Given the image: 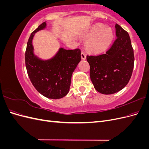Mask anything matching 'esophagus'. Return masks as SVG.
<instances>
[{
    "instance_id": "esophagus-1",
    "label": "esophagus",
    "mask_w": 149,
    "mask_h": 149,
    "mask_svg": "<svg viewBox=\"0 0 149 149\" xmlns=\"http://www.w3.org/2000/svg\"><path fill=\"white\" fill-rule=\"evenodd\" d=\"M81 59L82 60H86V55L84 53V52H82L81 54Z\"/></svg>"
}]
</instances>
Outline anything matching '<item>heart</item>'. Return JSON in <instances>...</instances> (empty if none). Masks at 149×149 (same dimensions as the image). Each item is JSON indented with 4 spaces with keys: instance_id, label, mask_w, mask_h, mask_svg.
I'll use <instances>...</instances> for the list:
<instances>
[{
    "instance_id": "b5f03b06",
    "label": "heart",
    "mask_w": 149,
    "mask_h": 149,
    "mask_svg": "<svg viewBox=\"0 0 149 149\" xmlns=\"http://www.w3.org/2000/svg\"><path fill=\"white\" fill-rule=\"evenodd\" d=\"M89 40L86 48L93 53H101L109 48L114 39L112 29L102 25L96 24L89 29L84 35Z\"/></svg>"
}]
</instances>
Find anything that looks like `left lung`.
I'll return each mask as SVG.
<instances>
[{"mask_svg":"<svg viewBox=\"0 0 149 149\" xmlns=\"http://www.w3.org/2000/svg\"><path fill=\"white\" fill-rule=\"evenodd\" d=\"M117 38L104 54L87 56L90 78L97 91L112 94L123 89L129 83L134 68V50L128 33L116 24Z\"/></svg>","mask_w":149,"mask_h":149,"instance_id":"obj_1","label":"left lung"}]
</instances>
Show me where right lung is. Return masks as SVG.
Here are the masks:
<instances>
[{
	"mask_svg": "<svg viewBox=\"0 0 149 149\" xmlns=\"http://www.w3.org/2000/svg\"><path fill=\"white\" fill-rule=\"evenodd\" d=\"M47 27L43 22L31 33L25 52V66L31 83L38 92L49 99H60L68 93L72 74L81 61V50L60 48L55 56L42 60L34 53L35 34Z\"/></svg>",
	"mask_w": 149,
	"mask_h": 149,
	"instance_id": "1",
	"label": "right lung"
}]
</instances>
